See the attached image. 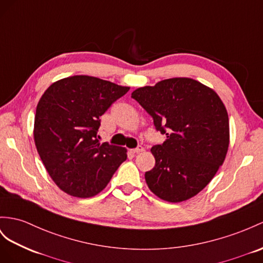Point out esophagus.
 I'll return each instance as SVG.
<instances>
[{
  "label": "esophagus",
  "mask_w": 263,
  "mask_h": 263,
  "mask_svg": "<svg viewBox=\"0 0 263 263\" xmlns=\"http://www.w3.org/2000/svg\"><path fill=\"white\" fill-rule=\"evenodd\" d=\"M143 151H144V147L142 145H139L138 147H136V149L132 150L133 153H140V152H143Z\"/></svg>",
  "instance_id": "obj_1"
}]
</instances>
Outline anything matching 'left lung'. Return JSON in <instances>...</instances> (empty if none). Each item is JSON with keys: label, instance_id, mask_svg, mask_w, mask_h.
<instances>
[{"label": "left lung", "instance_id": "left-lung-1", "mask_svg": "<svg viewBox=\"0 0 263 263\" xmlns=\"http://www.w3.org/2000/svg\"><path fill=\"white\" fill-rule=\"evenodd\" d=\"M131 97L165 134L151 152L156 165L145 172L149 189L167 202H182L204 189L226 159L230 131L226 106L211 87L190 78L162 80Z\"/></svg>", "mask_w": 263, "mask_h": 263}]
</instances>
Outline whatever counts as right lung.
<instances>
[{
    "instance_id": "1",
    "label": "right lung",
    "mask_w": 263,
    "mask_h": 263,
    "mask_svg": "<svg viewBox=\"0 0 263 263\" xmlns=\"http://www.w3.org/2000/svg\"><path fill=\"white\" fill-rule=\"evenodd\" d=\"M130 90L96 77L73 76L52 83L40 99L33 137L54 183L72 197L97 196L126 160L122 146L100 143V117Z\"/></svg>"
}]
</instances>
